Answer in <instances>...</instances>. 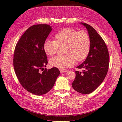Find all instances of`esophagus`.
<instances>
[{
	"label": "esophagus",
	"mask_w": 122,
	"mask_h": 122,
	"mask_svg": "<svg viewBox=\"0 0 122 122\" xmlns=\"http://www.w3.org/2000/svg\"><path fill=\"white\" fill-rule=\"evenodd\" d=\"M60 72L61 73H65L68 72L67 70H62V69H61L60 70Z\"/></svg>",
	"instance_id": "obj_1"
}]
</instances>
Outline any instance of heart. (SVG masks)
I'll use <instances>...</instances> for the list:
<instances>
[{
  "instance_id": "obj_1",
  "label": "heart",
  "mask_w": 122,
  "mask_h": 122,
  "mask_svg": "<svg viewBox=\"0 0 122 122\" xmlns=\"http://www.w3.org/2000/svg\"><path fill=\"white\" fill-rule=\"evenodd\" d=\"M55 41L47 40L44 44L46 54L53 56L57 54L60 48H65L63 56L51 58L49 63L52 67L65 69L74 64L76 60L81 61L86 58L91 48L89 35L84 31L71 28H64L55 35Z\"/></svg>"
}]
</instances>
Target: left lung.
Masks as SVG:
<instances>
[{
  "instance_id": "8db88e82",
  "label": "left lung",
  "mask_w": 122,
  "mask_h": 122,
  "mask_svg": "<svg viewBox=\"0 0 122 122\" xmlns=\"http://www.w3.org/2000/svg\"><path fill=\"white\" fill-rule=\"evenodd\" d=\"M87 29L91 40L89 53L84 61L78 67L82 72L75 71L76 77L72 83L78 93L88 94L100 85L107 73L109 64L108 51L104 40L91 25L80 23Z\"/></svg>"
}]
</instances>
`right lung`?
Returning <instances> with one entry per match:
<instances>
[{"label": "right lung", "mask_w": 122, "mask_h": 122, "mask_svg": "<svg viewBox=\"0 0 122 122\" xmlns=\"http://www.w3.org/2000/svg\"><path fill=\"white\" fill-rule=\"evenodd\" d=\"M51 27L47 24L31 26L22 36L15 49L13 65L17 78L26 90L36 95L45 94L52 89L60 74L56 67L43 68L48 64L44 44Z\"/></svg>", "instance_id": "add662e5"}]
</instances>
